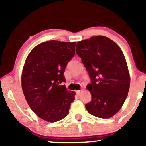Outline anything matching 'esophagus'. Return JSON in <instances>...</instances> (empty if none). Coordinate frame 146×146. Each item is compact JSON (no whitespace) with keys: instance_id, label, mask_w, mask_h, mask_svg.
Returning a JSON list of instances; mask_svg holds the SVG:
<instances>
[{"instance_id":"1","label":"esophagus","mask_w":146,"mask_h":146,"mask_svg":"<svg viewBox=\"0 0 146 146\" xmlns=\"http://www.w3.org/2000/svg\"><path fill=\"white\" fill-rule=\"evenodd\" d=\"M82 90H76V91H75V92L77 93V94H80V93L82 92Z\"/></svg>"}]
</instances>
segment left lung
<instances>
[{
	"instance_id": "1",
	"label": "left lung",
	"mask_w": 146,
	"mask_h": 146,
	"mask_svg": "<svg viewBox=\"0 0 146 146\" xmlns=\"http://www.w3.org/2000/svg\"><path fill=\"white\" fill-rule=\"evenodd\" d=\"M76 53L92 80L86 86L92 96L86 110L99 118H110L121 110L129 91L130 77L123 52L110 38L97 36L78 42Z\"/></svg>"
}]
</instances>
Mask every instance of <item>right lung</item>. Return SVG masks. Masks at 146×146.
I'll return each instance as SVG.
<instances>
[{
  "instance_id": "right-lung-1",
  "label": "right lung",
  "mask_w": 146,
  "mask_h": 146,
  "mask_svg": "<svg viewBox=\"0 0 146 146\" xmlns=\"http://www.w3.org/2000/svg\"><path fill=\"white\" fill-rule=\"evenodd\" d=\"M76 42L50 40L33 48L21 73V87L28 105L43 120L54 123L69 113L75 92L66 89L64 73L75 55Z\"/></svg>"
}]
</instances>
